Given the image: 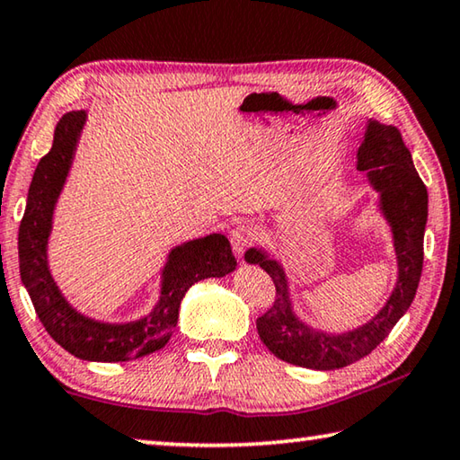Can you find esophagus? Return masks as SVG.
<instances>
[{
  "label": "esophagus",
  "mask_w": 460,
  "mask_h": 460,
  "mask_svg": "<svg viewBox=\"0 0 460 460\" xmlns=\"http://www.w3.org/2000/svg\"><path fill=\"white\" fill-rule=\"evenodd\" d=\"M229 239H231V247H233V252H235L239 258L241 255L245 253V249L252 245V241H253V231L249 229V227H245V225H237L235 229L231 231V235H229Z\"/></svg>",
  "instance_id": "1"
}]
</instances>
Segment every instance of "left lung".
<instances>
[{
    "label": "left lung",
    "mask_w": 460,
    "mask_h": 460,
    "mask_svg": "<svg viewBox=\"0 0 460 460\" xmlns=\"http://www.w3.org/2000/svg\"><path fill=\"white\" fill-rule=\"evenodd\" d=\"M357 170L367 174L373 189L381 194L379 208L392 225L398 255V284L385 306L369 323L342 334L313 331L294 314L282 266L261 249H249L245 253V260L260 263L276 286L274 305L258 318L260 339L278 359L300 367L329 371L367 357L406 314L422 276L428 192L400 129L369 121L357 152Z\"/></svg>",
    "instance_id": "obj_1"
}]
</instances>
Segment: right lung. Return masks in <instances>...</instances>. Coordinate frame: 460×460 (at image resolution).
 <instances>
[{
  "label": "right lung",
  "instance_id": "right-lung-1",
  "mask_svg": "<svg viewBox=\"0 0 460 460\" xmlns=\"http://www.w3.org/2000/svg\"><path fill=\"white\" fill-rule=\"evenodd\" d=\"M83 123L84 111L66 113L54 129L50 152L38 162L18 233L20 276L46 332L62 349L84 361H129L164 347L178 323V308L186 290L205 278L229 274L235 270L237 260L229 239L213 233L170 252L162 271L160 300L147 316L136 323L109 324L76 313L54 284L46 245L52 229L54 205L71 170Z\"/></svg>",
  "mask_w": 460,
  "mask_h": 460
}]
</instances>
